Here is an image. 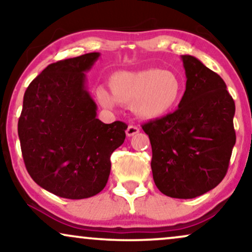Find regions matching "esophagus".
<instances>
[{"label": "esophagus", "instance_id": "esophagus-1", "mask_svg": "<svg viewBox=\"0 0 252 252\" xmlns=\"http://www.w3.org/2000/svg\"><path fill=\"white\" fill-rule=\"evenodd\" d=\"M139 132H140L139 127L135 126V125H129L128 127H127V129H126L127 136H133V135H135V134H137Z\"/></svg>", "mask_w": 252, "mask_h": 252}]
</instances>
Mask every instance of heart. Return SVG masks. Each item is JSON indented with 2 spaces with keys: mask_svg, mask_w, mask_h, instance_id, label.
I'll list each match as a JSON object with an SVG mask.
<instances>
[{
  "mask_svg": "<svg viewBox=\"0 0 252 252\" xmlns=\"http://www.w3.org/2000/svg\"><path fill=\"white\" fill-rule=\"evenodd\" d=\"M110 87L112 94L103 87L96 92L102 106L112 109L118 102L133 106L137 116L147 119L158 118L173 111L184 92L178 75L160 68L118 72L110 79Z\"/></svg>",
  "mask_w": 252,
  "mask_h": 252,
  "instance_id": "obj_1",
  "label": "heart"
}]
</instances>
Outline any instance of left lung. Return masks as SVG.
I'll use <instances>...</instances> for the list:
<instances>
[{
	"label": "left lung",
	"instance_id": "8db88e82",
	"mask_svg": "<svg viewBox=\"0 0 252 252\" xmlns=\"http://www.w3.org/2000/svg\"><path fill=\"white\" fill-rule=\"evenodd\" d=\"M186 91L179 108L142 125L149 135L155 185L173 198H195L225 178L236 141L235 103L219 74L181 56Z\"/></svg>",
	"mask_w": 252,
	"mask_h": 252
}]
</instances>
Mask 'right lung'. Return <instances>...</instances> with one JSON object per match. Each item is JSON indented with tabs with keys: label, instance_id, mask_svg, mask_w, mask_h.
Here are the masks:
<instances>
[{
	"label": "right lung",
	"instance_id": "right-lung-1",
	"mask_svg": "<svg viewBox=\"0 0 252 252\" xmlns=\"http://www.w3.org/2000/svg\"><path fill=\"white\" fill-rule=\"evenodd\" d=\"M99 57L89 53L58 61L27 87L18 120L26 170L40 187L63 198L92 197L108 182L110 156L127 125L96 118L86 74Z\"/></svg>",
	"mask_w": 252,
	"mask_h": 252
}]
</instances>
